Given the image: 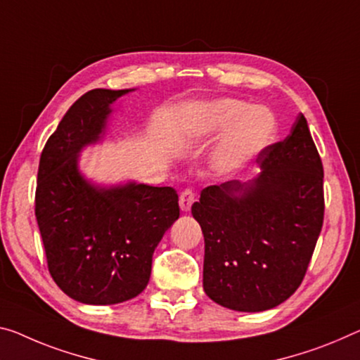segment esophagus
Masks as SVG:
<instances>
[{"instance_id": "esophagus-1", "label": "esophagus", "mask_w": 360, "mask_h": 360, "mask_svg": "<svg viewBox=\"0 0 360 360\" xmlns=\"http://www.w3.org/2000/svg\"><path fill=\"white\" fill-rule=\"evenodd\" d=\"M179 202H180L181 211L188 212L191 209V204L195 202V193H193V190H190V188H186V190L181 191Z\"/></svg>"}]
</instances>
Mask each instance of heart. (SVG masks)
<instances>
[{
    "mask_svg": "<svg viewBox=\"0 0 360 360\" xmlns=\"http://www.w3.org/2000/svg\"><path fill=\"white\" fill-rule=\"evenodd\" d=\"M276 135L278 119L272 109L236 98L202 104L186 129V136L199 143L224 136L212 153L214 169L224 175L246 169L272 145Z\"/></svg>",
    "mask_w": 360,
    "mask_h": 360,
    "instance_id": "obj_1",
    "label": "heart"
}]
</instances>
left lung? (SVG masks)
Returning <instances> with one entry per match:
<instances>
[{"mask_svg": "<svg viewBox=\"0 0 360 360\" xmlns=\"http://www.w3.org/2000/svg\"><path fill=\"white\" fill-rule=\"evenodd\" d=\"M248 181L204 188L191 214L204 235L202 288L238 312L274 309L300 288L323 224V167L297 115Z\"/></svg>", "mask_w": 360, "mask_h": 360, "instance_id": "1", "label": "left lung"}]
</instances>
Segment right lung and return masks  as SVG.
Wrapping results in <instances>:
<instances>
[{"mask_svg": "<svg viewBox=\"0 0 360 360\" xmlns=\"http://www.w3.org/2000/svg\"><path fill=\"white\" fill-rule=\"evenodd\" d=\"M134 90L96 88L72 104L43 148L35 217L53 280L72 300L108 306L146 288L153 252L179 219L170 186H101L79 169L82 149L106 131L115 99Z\"/></svg>", "mask_w": 360, "mask_h": 360, "instance_id": "right-lung-1", "label": "right lung"}]
</instances>
